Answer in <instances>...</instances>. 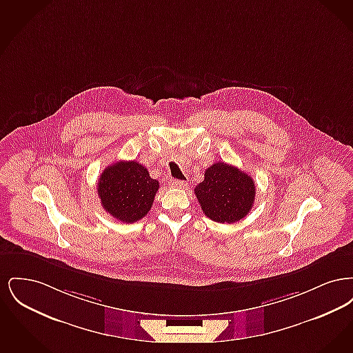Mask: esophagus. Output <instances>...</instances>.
<instances>
[{
    "label": "esophagus",
    "instance_id": "obj_1",
    "mask_svg": "<svg viewBox=\"0 0 353 353\" xmlns=\"http://www.w3.org/2000/svg\"><path fill=\"white\" fill-rule=\"evenodd\" d=\"M172 186H174V188H180V189H184L188 186V183L186 181H181V180H173L172 181Z\"/></svg>",
    "mask_w": 353,
    "mask_h": 353
}]
</instances>
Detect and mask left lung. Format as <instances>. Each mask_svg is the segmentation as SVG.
<instances>
[{"label":"left lung","instance_id":"obj_1","mask_svg":"<svg viewBox=\"0 0 353 353\" xmlns=\"http://www.w3.org/2000/svg\"><path fill=\"white\" fill-rule=\"evenodd\" d=\"M202 212L221 223H234L249 214L255 201V183L245 172L217 161L205 170L194 188Z\"/></svg>","mask_w":353,"mask_h":353}]
</instances>
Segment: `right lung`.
Masks as SVG:
<instances>
[{"instance_id": "obj_1", "label": "right lung", "mask_w": 353, "mask_h": 353, "mask_svg": "<svg viewBox=\"0 0 353 353\" xmlns=\"http://www.w3.org/2000/svg\"><path fill=\"white\" fill-rule=\"evenodd\" d=\"M159 181L137 161H118L104 169L98 181L101 206L114 219L132 223L151 210Z\"/></svg>"}]
</instances>
